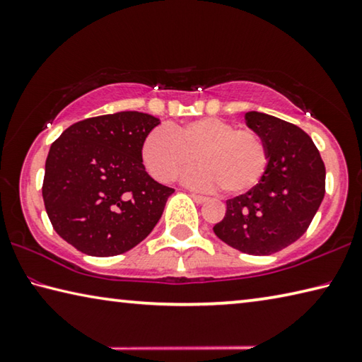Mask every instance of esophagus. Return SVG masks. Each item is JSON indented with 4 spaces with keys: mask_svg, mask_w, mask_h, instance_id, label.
Returning <instances> with one entry per match:
<instances>
[{
    "mask_svg": "<svg viewBox=\"0 0 362 362\" xmlns=\"http://www.w3.org/2000/svg\"><path fill=\"white\" fill-rule=\"evenodd\" d=\"M189 196H192V198H193L198 204H204V203H207V201H209V199L206 198V196H201V194H198V193H189Z\"/></svg>",
    "mask_w": 362,
    "mask_h": 362,
    "instance_id": "obj_1",
    "label": "esophagus"
}]
</instances>
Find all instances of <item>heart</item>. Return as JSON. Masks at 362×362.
Wrapping results in <instances>:
<instances>
[{
    "mask_svg": "<svg viewBox=\"0 0 362 362\" xmlns=\"http://www.w3.org/2000/svg\"><path fill=\"white\" fill-rule=\"evenodd\" d=\"M142 161L148 173L161 182L177 179L189 163L185 180L192 185L216 189L226 196L247 193L267 173L269 153L265 140L249 127L235 129L220 118H198L185 124L155 127L142 144Z\"/></svg>",
    "mask_w": 362,
    "mask_h": 362,
    "instance_id": "heart-1",
    "label": "heart"
}]
</instances>
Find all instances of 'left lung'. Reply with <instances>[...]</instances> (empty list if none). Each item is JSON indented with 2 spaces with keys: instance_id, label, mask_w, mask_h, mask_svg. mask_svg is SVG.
Here are the masks:
<instances>
[{
  "instance_id": "left-lung-1",
  "label": "left lung",
  "mask_w": 362,
  "mask_h": 362,
  "mask_svg": "<svg viewBox=\"0 0 362 362\" xmlns=\"http://www.w3.org/2000/svg\"><path fill=\"white\" fill-rule=\"evenodd\" d=\"M246 122L269 153L267 173L250 192L226 201L214 233L250 255H269L296 243L313 220L326 193V168L308 134L265 113L249 112Z\"/></svg>"
}]
</instances>
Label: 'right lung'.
<instances>
[{
  "instance_id": "1",
  "label": "right lung",
  "mask_w": 362,
  "mask_h": 362,
  "mask_svg": "<svg viewBox=\"0 0 362 362\" xmlns=\"http://www.w3.org/2000/svg\"><path fill=\"white\" fill-rule=\"evenodd\" d=\"M155 116L119 112L71 124L51 145L42 199L57 235L93 257L124 254L161 218L174 188L146 174L142 144Z\"/></svg>"
}]
</instances>
